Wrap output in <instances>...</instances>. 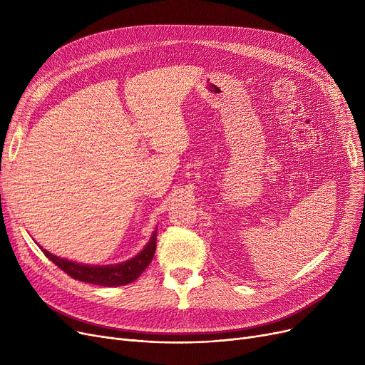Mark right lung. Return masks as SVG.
<instances>
[{"label":"right lung","mask_w":365,"mask_h":365,"mask_svg":"<svg viewBox=\"0 0 365 365\" xmlns=\"http://www.w3.org/2000/svg\"><path fill=\"white\" fill-rule=\"evenodd\" d=\"M157 248V231H153L149 242L145 245L143 250L130 260H125L118 264H106V266H90L75 263L66 259H61L50 252L44 250L41 247L43 253L54 263L61 267L63 272H66L71 278L78 279L88 284L103 285V287H120L136 281L142 272L146 269L148 264L152 262L153 253Z\"/></svg>","instance_id":"right-lung-1"}]
</instances>
